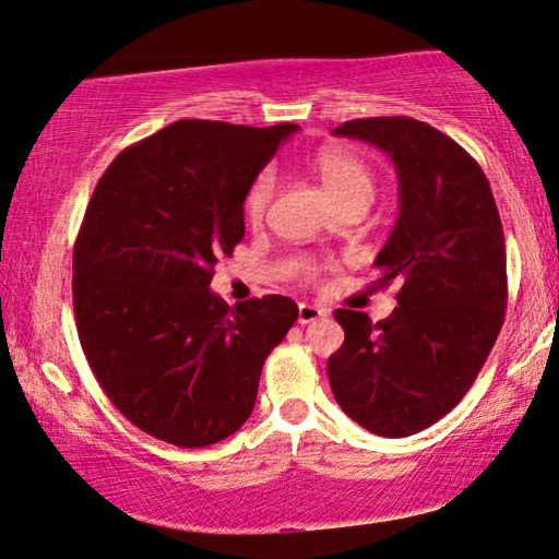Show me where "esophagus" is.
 <instances>
[{
	"label": "esophagus",
	"mask_w": 559,
	"mask_h": 559,
	"mask_svg": "<svg viewBox=\"0 0 559 559\" xmlns=\"http://www.w3.org/2000/svg\"><path fill=\"white\" fill-rule=\"evenodd\" d=\"M323 316H325V311H323V308H318V306H311V304H300L298 306V323L300 325L313 323V321H318V318H323Z\"/></svg>",
	"instance_id": "esophagus-1"
}]
</instances>
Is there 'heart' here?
Instances as JSON below:
<instances>
[{
    "label": "heart",
    "mask_w": 559,
    "mask_h": 559,
    "mask_svg": "<svg viewBox=\"0 0 559 559\" xmlns=\"http://www.w3.org/2000/svg\"><path fill=\"white\" fill-rule=\"evenodd\" d=\"M316 176L321 179L328 197L338 209L350 206V203H370L376 193V176L358 154L343 152V148H328L321 152L313 162ZM276 193V174L263 171L255 176V181L248 189L243 199V216L248 224H261L269 214V206Z\"/></svg>",
    "instance_id": "1"
}]
</instances>
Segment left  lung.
<instances>
[{"instance_id":"obj_1","label":"left lung","mask_w":559,"mask_h":559,"mask_svg":"<svg viewBox=\"0 0 559 559\" xmlns=\"http://www.w3.org/2000/svg\"><path fill=\"white\" fill-rule=\"evenodd\" d=\"M335 136L368 141L393 158L401 216L376 265L397 283V308L370 323L338 308L345 341L328 380L348 418L383 438L415 436L471 391L508 306V255L498 206L480 164L430 123L353 119Z\"/></svg>"}]
</instances>
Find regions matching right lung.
I'll list each match as a JSON object with an SVG mask.
<instances>
[{
	"label": "right lung",
	"mask_w": 559,
	"mask_h": 559,
	"mask_svg": "<svg viewBox=\"0 0 559 559\" xmlns=\"http://www.w3.org/2000/svg\"><path fill=\"white\" fill-rule=\"evenodd\" d=\"M296 123L181 119L123 148L88 201L74 243V316L109 401L139 430L206 448L253 411L269 353L298 306H226L214 265L243 241V199Z\"/></svg>",
	"instance_id": "obj_1"
}]
</instances>
